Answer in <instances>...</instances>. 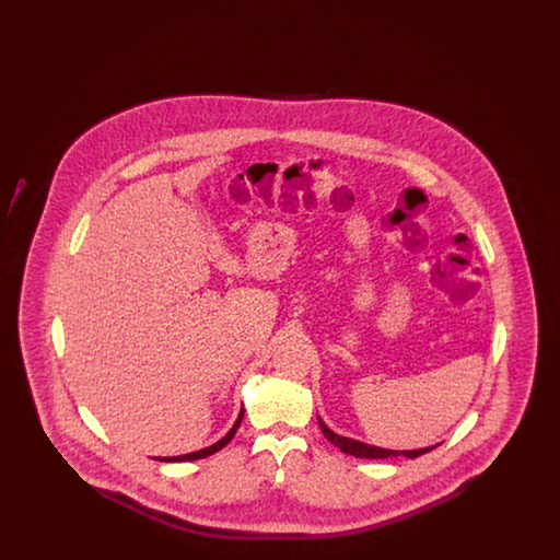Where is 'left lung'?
Wrapping results in <instances>:
<instances>
[{
  "mask_svg": "<svg viewBox=\"0 0 560 560\" xmlns=\"http://www.w3.org/2000/svg\"><path fill=\"white\" fill-rule=\"evenodd\" d=\"M319 420L320 432L325 434V439L329 443H334L336 447H340V452L348 453V455H354V457H365V459H384V457H397V455H405V457H420L424 453L432 452L436 445L432 447H424V450H411V452H395V450H382V447H373L368 443H361V441H354V439H348V436H340L336 434L331 428L325 427V422Z\"/></svg>",
  "mask_w": 560,
  "mask_h": 560,
  "instance_id": "1",
  "label": "left lung"
}]
</instances>
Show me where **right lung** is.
<instances>
[{
	"mask_svg": "<svg viewBox=\"0 0 560 560\" xmlns=\"http://www.w3.org/2000/svg\"><path fill=\"white\" fill-rule=\"evenodd\" d=\"M241 420H243V409H241L240 418L235 420V424L233 428L218 441V443H213L210 447H206V450H199V452L185 453V455H176V457H163L161 462H192V459H201V457H208V455H212V453L220 452L233 436H235V432H237V428H240Z\"/></svg>",
	"mask_w": 560,
	"mask_h": 560,
	"instance_id": "add662e5",
	"label": "right lung"
}]
</instances>
